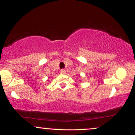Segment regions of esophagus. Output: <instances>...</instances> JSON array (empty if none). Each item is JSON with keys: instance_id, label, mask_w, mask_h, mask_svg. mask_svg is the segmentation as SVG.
<instances>
[{"instance_id": "1", "label": "esophagus", "mask_w": 135, "mask_h": 135, "mask_svg": "<svg viewBox=\"0 0 135 135\" xmlns=\"http://www.w3.org/2000/svg\"><path fill=\"white\" fill-rule=\"evenodd\" d=\"M60 74H66V71L65 70H61L60 71Z\"/></svg>"}]
</instances>
